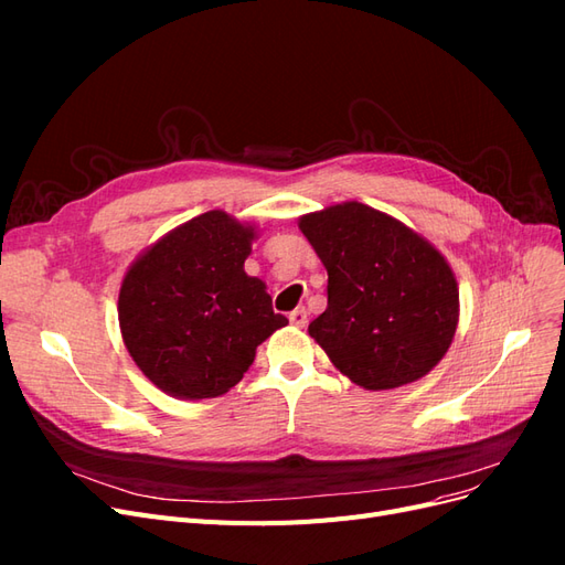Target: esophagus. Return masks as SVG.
<instances>
[{
    "instance_id": "esophagus-1",
    "label": "esophagus",
    "mask_w": 565,
    "mask_h": 565,
    "mask_svg": "<svg viewBox=\"0 0 565 565\" xmlns=\"http://www.w3.org/2000/svg\"><path fill=\"white\" fill-rule=\"evenodd\" d=\"M289 322H292L295 328H303V324L309 322V313H306L303 309H297V311L289 313Z\"/></svg>"
}]
</instances>
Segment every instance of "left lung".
I'll list each match as a JSON object with an SVG mask.
<instances>
[{
	"mask_svg": "<svg viewBox=\"0 0 565 565\" xmlns=\"http://www.w3.org/2000/svg\"><path fill=\"white\" fill-rule=\"evenodd\" d=\"M299 228L328 268V309L309 334L367 391L429 374L459 322L455 273L426 237L363 202L303 214Z\"/></svg>",
	"mask_w": 565,
	"mask_h": 565,
	"instance_id": "obj_1",
	"label": "left lung"
}]
</instances>
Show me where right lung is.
Masks as SVG:
<instances>
[{"label":"right lung","instance_id":"right-lung-1","mask_svg":"<svg viewBox=\"0 0 565 565\" xmlns=\"http://www.w3.org/2000/svg\"><path fill=\"white\" fill-rule=\"evenodd\" d=\"M256 228L212 210L152 243L125 273L117 316L134 363L183 401L224 396L256 347L285 328L266 282L245 273Z\"/></svg>","mask_w":565,"mask_h":565}]
</instances>
